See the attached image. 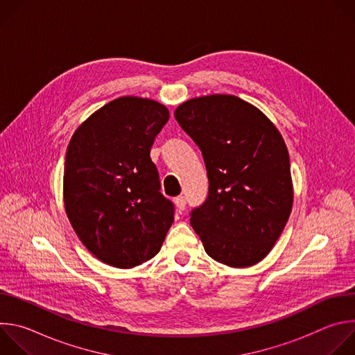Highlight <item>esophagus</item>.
<instances>
[{"label": "esophagus", "instance_id": "obj_1", "mask_svg": "<svg viewBox=\"0 0 355 355\" xmlns=\"http://www.w3.org/2000/svg\"><path fill=\"white\" fill-rule=\"evenodd\" d=\"M174 202H175V205H177L178 211H184V209H185V207H187V199H185V196H177V198L174 199Z\"/></svg>", "mask_w": 355, "mask_h": 355}]
</instances>
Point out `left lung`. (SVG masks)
Listing matches in <instances>:
<instances>
[{
    "label": "left lung",
    "mask_w": 355,
    "mask_h": 355,
    "mask_svg": "<svg viewBox=\"0 0 355 355\" xmlns=\"http://www.w3.org/2000/svg\"><path fill=\"white\" fill-rule=\"evenodd\" d=\"M174 116L204 157L209 191L191 226L214 260L230 267L261 261L292 209L291 163L272 122L234 95L181 104Z\"/></svg>",
    "instance_id": "left-lung-1"
}]
</instances>
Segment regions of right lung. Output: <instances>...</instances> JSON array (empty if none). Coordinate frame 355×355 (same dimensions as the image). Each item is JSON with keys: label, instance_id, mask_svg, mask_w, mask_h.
<instances>
[{"label": "right lung", "instance_id": "1", "mask_svg": "<svg viewBox=\"0 0 355 355\" xmlns=\"http://www.w3.org/2000/svg\"><path fill=\"white\" fill-rule=\"evenodd\" d=\"M170 118L147 98L121 96L73 135L63 195L69 220L87 250L105 264L132 268L153 259L174 222L160 192L150 148Z\"/></svg>", "mask_w": 355, "mask_h": 355}]
</instances>
